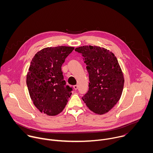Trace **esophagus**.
Segmentation results:
<instances>
[{
    "instance_id": "1",
    "label": "esophagus",
    "mask_w": 153,
    "mask_h": 153,
    "mask_svg": "<svg viewBox=\"0 0 153 153\" xmlns=\"http://www.w3.org/2000/svg\"><path fill=\"white\" fill-rule=\"evenodd\" d=\"M73 88H74V89L75 90H77V88H78V86H77V85H74Z\"/></svg>"
}]
</instances>
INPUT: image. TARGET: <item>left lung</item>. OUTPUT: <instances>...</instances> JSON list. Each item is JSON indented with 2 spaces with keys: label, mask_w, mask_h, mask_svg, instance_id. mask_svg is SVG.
Listing matches in <instances>:
<instances>
[{
  "label": "left lung",
  "mask_w": 153,
  "mask_h": 153,
  "mask_svg": "<svg viewBox=\"0 0 153 153\" xmlns=\"http://www.w3.org/2000/svg\"><path fill=\"white\" fill-rule=\"evenodd\" d=\"M81 53L89 74V90L82 99L91 111L103 114L119 100L124 78L116 57L109 50L96 46H83Z\"/></svg>",
  "instance_id": "left-lung-1"
}]
</instances>
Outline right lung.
<instances>
[{
    "label": "right lung",
    "instance_id": "obj_1",
    "mask_svg": "<svg viewBox=\"0 0 153 153\" xmlns=\"http://www.w3.org/2000/svg\"><path fill=\"white\" fill-rule=\"evenodd\" d=\"M74 47H48L37 52L32 59L27 85L31 100L41 112L48 116L61 113L71 96L73 87L66 85L62 65Z\"/></svg>",
    "mask_w": 153,
    "mask_h": 153
}]
</instances>
